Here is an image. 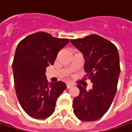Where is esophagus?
I'll use <instances>...</instances> for the list:
<instances>
[{
	"mask_svg": "<svg viewBox=\"0 0 132 132\" xmlns=\"http://www.w3.org/2000/svg\"><path fill=\"white\" fill-rule=\"evenodd\" d=\"M72 86V84H71V83H67L66 84V88L67 89H69V88H71Z\"/></svg>",
	"mask_w": 132,
	"mask_h": 132,
	"instance_id": "obj_1",
	"label": "esophagus"
}]
</instances>
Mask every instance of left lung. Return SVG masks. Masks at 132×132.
I'll return each instance as SVG.
<instances>
[{
	"label": "left lung",
	"instance_id": "1",
	"mask_svg": "<svg viewBox=\"0 0 132 132\" xmlns=\"http://www.w3.org/2000/svg\"><path fill=\"white\" fill-rule=\"evenodd\" d=\"M70 41L83 54L87 73L85 79H89L93 84L89 91L77 85L79 94L73 99V112L81 121H96L109 110L116 93L120 74L119 52L112 42L96 34Z\"/></svg>",
	"mask_w": 132,
	"mask_h": 132
}]
</instances>
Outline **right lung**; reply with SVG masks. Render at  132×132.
Returning <instances> with one entry per match:
<instances>
[{
	"label": "right lung",
	"instance_id": "obj_1",
	"mask_svg": "<svg viewBox=\"0 0 132 132\" xmlns=\"http://www.w3.org/2000/svg\"><path fill=\"white\" fill-rule=\"evenodd\" d=\"M69 41L37 32L25 37L16 46L12 64L15 90L21 107L31 118L50 117L55 111L57 98L66 89L61 81L49 84L45 72Z\"/></svg>",
	"mask_w": 132,
	"mask_h": 132
}]
</instances>
